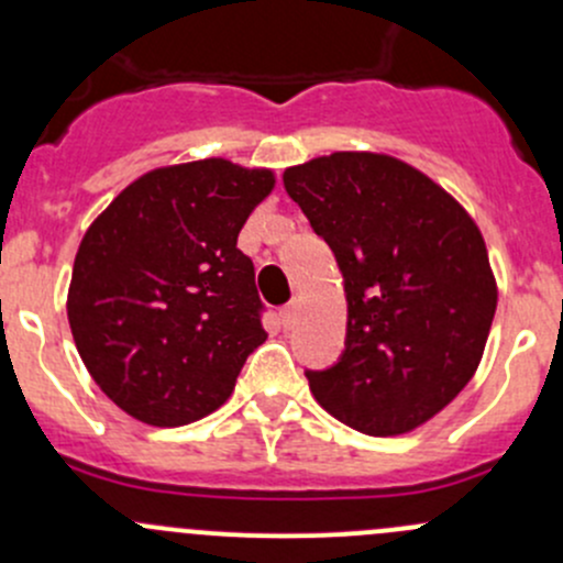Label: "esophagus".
Listing matches in <instances>:
<instances>
[{
  "label": "esophagus",
  "mask_w": 563,
  "mask_h": 563,
  "mask_svg": "<svg viewBox=\"0 0 563 563\" xmlns=\"http://www.w3.org/2000/svg\"><path fill=\"white\" fill-rule=\"evenodd\" d=\"M297 318H299V305L297 302H288L286 308L280 310V321H283V327H286V329H291L294 323H297Z\"/></svg>",
  "instance_id": "obj_1"
}]
</instances>
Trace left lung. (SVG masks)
<instances>
[{"mask_svg": "<svg viewBox=\"0 0 563 563\" xmlns=\"http://www.w3.org/2000/svg\"><path fill=\"white\" fill-rule=\"evenodd\" d=\"M286 192L343 272L345 351L308 371L334 419L367 435L419 428L460 395L496 316V277L471 214L430 176L376 152L291 166Z\"/></svg>", "mask_w": 563, "mask_h": 563, "instance_id": "8db88e82", "label": "left lung"}]
</instances>
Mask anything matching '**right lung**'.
Returning a JSON list of instances; mask_svg holds the SVG:
<instances>
[{
	"instance_id": "obj_1",
	"label": "right lung",
	"mask_w": 563,
	"mask_h": 563,
	"mask_svg": "<svg viewBox=\"0 0 563 563\" xmlns=\"http://www.w3.org/2000/svg\"><path fill=\"white\" fill-rule=\"evenodd\" d=\"M275 187L269 168L223 157L155 168L89 225L67 318L100 389L139 422L207 417L266 340L242 225Z\"/></svg>"
}]
</instances>
